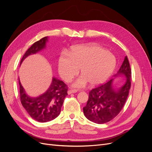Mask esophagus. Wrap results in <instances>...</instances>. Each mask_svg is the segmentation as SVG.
<instances>
[{"label":"esophagus","mask_w":152,"mask_h":152,"mask_svg":"<svg viewBox=\"0 0 152 152\" xmlns=\"http://www.w3.org/2000/svg\"><path fill=\"white\" fill-rule=\"evenodd\" d=\"M77 90H75V89H70V90H68V94H71L72 93H77Z\"/></svg>","instance_id":"1"}]
</instances>
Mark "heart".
<instances>
[{"label":"heart","mask_w":152,"mask_h":152,"mask_svg":"<svg viewBox=\"0 0 152 152\" xmlns=\"http://www.w3.org/2000/svg\"><path fill=\"white\" fill-rule=\"evenodd\" d=\"M116 66V58L104 48L96 44L77 47L70 56L63 53L59 59V75L70 82L79 72L82 75L73 86L82 88L89 82L91 86L102 83L112 74Z\"/></svg>","instance_id":"1"}]
</instances>
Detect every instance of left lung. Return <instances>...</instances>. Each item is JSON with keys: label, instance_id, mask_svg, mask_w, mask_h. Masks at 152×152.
I'll return each mask as SVG.
<instances>
[{"label": "left lung", "instance_id": "obj_1", "mask_svg": "<svg viewBox=\"0 0 152 152\" xmlns=\"http://www.w3.org/2000/svg\"><path fill=\"white\" fill-rule=\"evenodd\" d=\"M124 76L126 80L120 87H114V78L89 93L87 104L83 108L86 117L91 122L102 124L107 123L120 113L126 102L131 88V70L126 56L120 69L114 77Z\"/></svg>", "mask_w": 152, "mask_h": 152}]
</instances>
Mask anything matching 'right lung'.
<instances>
[{
    "mask_svg": "<svg viewBox=\"0 0 152 152\" xmlns=\"http://www.w3.org/2000/svg\"><path fill=\"white\" fill-rule=\"evenodd\" d=\"M48 37L37 41L26 50L23 56L20 65L24 59L31 54H34L45 48ZM21 103L30 116L39 122H46L56 118L61 112L64 99L68 95L67 86L56 77H53L49 89L37 97L27 95L19 79Z\"/></svg>",
    "mask_w": 152,
    "mask_h": 152,
    "instance_id": "1",
    "label": "right lung"
}]
</instances>
